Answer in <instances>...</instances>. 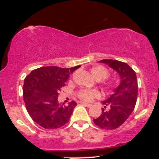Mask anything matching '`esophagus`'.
<instances>
[{
	"instance_id": "obj_1",
	"label": "esophagus",
	"mask_w": 159,
	"mask_h": 159,
	"mask_svg": "<svg viewBox=\"0 0 159 159\" xmlns=\"http://www.w3.org/2000/svg\"><path fill=\"white\" fill-rule=\"evenodd\" d=\"M81 105H84V106L87 107H92V105H90V104H88V103H86V102H81Z\"/></svg>"
}]
</instances>
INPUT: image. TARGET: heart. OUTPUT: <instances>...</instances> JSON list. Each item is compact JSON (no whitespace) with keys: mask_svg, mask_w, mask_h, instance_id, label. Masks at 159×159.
I'll return each mask as SVG.
<instances>
[{"mask_svg":"<svg viewBox=\"0 0 159 159\" xmlns=\"http://www.w3.org/2000/svg\"><path fill=\"white\" fill-rule=\"evenodd\" d=\"M91 73L97 80H103L108 77V70L103 66H96L91 69ZM78 97L86 102H92L94 98L100 97V93L96 90L83 89L78 92Z\"/></svg>","mask_w":159,"mask_h":159,"instance_id":"heart-1","label":"heart"}]
</instances>
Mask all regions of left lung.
Returning a JSON list of instances; mask_svg holds the SVG:
<instances>
[{
  "mask_svg": "<svg viewBox=\"0 0 159 159\" xmlns=\"http://www.w3.org/2000/svg\"><path fill=\"white\" fill-rule=\"evenodd\" d=\"M98 62L108 65L119 74L120 78L119 86L110 97L102 102L104 107L102 108V114L93 119L97 126L113 130L125 123L135 107L138 89L136 73L123 62L111 59Z\"/></svg>",
  "mask_w": 159,
  "mask_h": 159,
  "instance_id": "obj_1",
  "label": "left lung"
}]
</instances>
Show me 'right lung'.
Segmentation results:
<instances>
[{
  "instance_id": "right-lung-1",
  "label": "right lung",
  "mask_w": 159,
  "mask_h": 159,
  "mask_svg": "<svg viewBox=\"0 0 159 159\" xmlns=\"http://www.w3.org/2000/svg\"><path fill=\"white\" fill-rule=\"evenodd\" d=\"M80 66L40 67L25 78L23 86L25 106L32 120L40 126L54 129L69 122L77 103L72 101L67 106L61 105L57 101L58 93L65 86L69 75Z\"/></svg>"
}]
</instances>
